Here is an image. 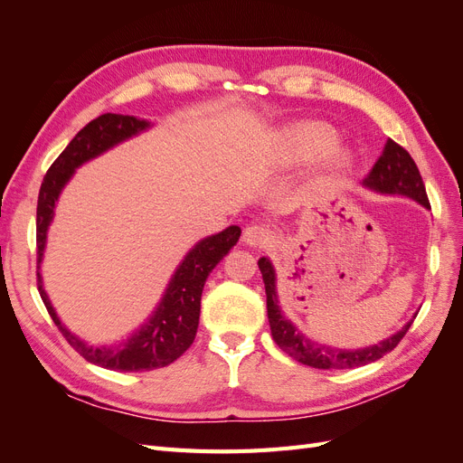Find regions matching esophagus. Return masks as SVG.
Returning <instances> with one entry per match:
<instances>
[{
	"instance_id": "esophagus-1",
	"label": "esophagus",
	"mask_w": 463,
	"mask_h": 463,
	"mask_svg": "<svg viewBox=\"0 0 463 463\" xmlns=\"http://www.w3.org/2000/svg\"><path fill=\"white\" fill-rule=\"evenodd\" d=\"M243 241L249 247H269L274 241V233L260 223H250L243 232Z\"/></svg>"
}]
</instances>
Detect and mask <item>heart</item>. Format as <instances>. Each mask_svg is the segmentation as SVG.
I'll return each mask as SVG.
<instances>
[{"instance_id":"obj_1","label":"heart","mask_w":463,"mask_h":463,"mask_svg":"<svg viewBox=\"0 0 463 463\" xmlns=\"http://www.w3.org/2000/svg\"><path fill=\"white\" fill-rule=\"evenodd\" d=\"M286 148L289 150V154L293 158H299V160H307V158H313L317 154L328 150L335 137L334 131L326 125L317 123V121H305V123H298L293 125L286 131ZM344 158L338 156V162H342Z\"/></svg>"}]
</instances>
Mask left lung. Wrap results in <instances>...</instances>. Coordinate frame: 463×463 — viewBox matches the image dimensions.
<instances>
[{
    "label": "left lung",
    "instance_id": "1",
    "mask_svg": "<svg viewBox=\"0 0 463 463\" xmlns=\"http://www.w3.org/2000/svg\"><path fill=\"white\" fill-rule=\"evenodd\" d=\"M363 185L376 193L403 194V197H410L419 204H423L425 208H430L425 184L413 158L410 156L408 150L392 141V138L386 141L381 158L376 160L369 175L363 179ZM259 269L264 279L266 311H269L272 338L279 349H284L288 355L303 363V365H309L315 369H330V371L363 367L367 365V363H373L376 359H381L383 355L390 354L392 349L402 342L405 332L410 330L413 322V320L408 322V325H405L400 332L392 334L390 338L363 349H340V347H328V345L311 342L309 338H305V335L299 332V328L291 325L282 311H279L278 296H276V272H274L272 262L266 257H262L259 259Z\"/></svg>",
    "mask_w": 463,
    "mask_h": 463
}]
</instances>
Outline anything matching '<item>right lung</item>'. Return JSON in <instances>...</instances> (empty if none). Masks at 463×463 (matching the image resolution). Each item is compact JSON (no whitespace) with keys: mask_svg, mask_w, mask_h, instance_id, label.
<instances>
[{"mask_svg":"<svg viewBox=\"0 0 463 463\" xmlns=\"http://www.w3.org/2000/svg\"><path fill=\"white\" fill-rule=\"evenodd\" d=\"M150 123L146 119H138L133 116L119 114H104L85 125L73 141L65 146L55 162L50 165L44 181L38 193L36 206V249H38V269L44 255L46 233L53 218V208L58 203L61 189L67 181L73 177L75 170L85 162L100 156L108 148L116 146L128 138L148 129ZM240 226H230L223 232L210 235L194 245L185 259L177 266L175 274L172 276L170 284L165 288L164 298L156 311L138 328L131 334L128 340L118 345H102L94 347L85 340L77 338L75 334L69 332L60 317L55 315L53 307L42 288V276H38V291L44 301L46 309L55 322V326L65 335V340L71 344L75 352H79L87 361L100 365L109 371L119 373H138L152 371L170 365L177 357L184 355L194 340V334L199 328L201 315V296L208 274L213 272L214 266L230 253V249L240 240Z\"/></svg>","mask_w":463,"mask_h":463,"instance_id":"1","label":"right lung"}]
</instances>
